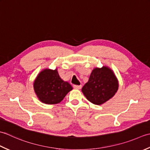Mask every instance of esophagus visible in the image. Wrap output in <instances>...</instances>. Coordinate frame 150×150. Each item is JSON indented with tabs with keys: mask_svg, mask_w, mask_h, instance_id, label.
<instances>
[{
	"mask_svg": "<svg viewBox=\"0 0 150 150\" xmlns=\"http://www.w3.org/2000/svg\"><path fill=\"white\" fill-rule=\"evenodd\" d=\"M73 87H74V88H75V89H80V88H81V85H74Z\"/></svg>",
	"mask_w": 150,
	"mask_h": 150,
	"instance_id": "1",
	"label": "esophagus"
}]
</instances>
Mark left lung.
Returning a JSON list of instances; mask_svg holds the SVG:
<instances>
[{"mask_svg":"<svg viewBox=\"0 0 150 150\" xmlns=\"http://www.w3.org/2000/svg\"><path fill=\"white\" fill-rule=\"evenodd\" d=\"M118 81L112 70L107 66L94 68L81 91L86 98L95 105H102L115 96Z\"/></svg>","mask_w":150,"mask_h":150,"instance_id":"1","label":"left lung"}]
</instances>
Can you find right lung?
<instances>
[{
    "mask_svg": "<svg viewBox=\"0 0 150 150\" xmlns=\"http://www.w3.org/2000/svg\"><path fill=\"white\" fill-rule=\"evenodd\" d=\"M72 88L69 82L60 78L57 69L42 70L33 82V89L37 97L46 104L60 103Z\"/></svg>",
    "mask_w": 150,
    "mask_h": 150,
    "instance_id": "right-lung-1",
    "label": "right lung"
}]
</instances>
